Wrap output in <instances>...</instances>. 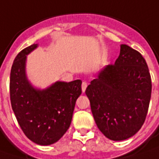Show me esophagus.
<instances>
[{"label": "esophagus", "mask_w": 159, "mask_h": 159, "mask_svg": "<svg viewBox=\"0 0 159 159\" xmlns=\"http://www.w3.org/2000/svg\"><path fill=\"white\" fill-rule=\"evenodd\" d=\"M86 87H87V83H85V82H83V84H82V92H83V93H84V92H85Z\"/></svg>", "instance_id": "obj_1"}]
</instances>
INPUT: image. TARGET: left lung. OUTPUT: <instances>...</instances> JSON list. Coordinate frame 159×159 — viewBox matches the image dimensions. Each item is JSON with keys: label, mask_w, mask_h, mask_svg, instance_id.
<instances>
[{"label": "left lung", "mask_w": 159, "mask_h": 159, "mask_svg": "<svg viewBox=\"0 0 159 159\" xmlns=\"http://www.w3.org/2000/svg\"><path fill=\"white\" fill-rule=\"evenodd\" d=\"M95 123L112 141L127 140L142 128L151 97V78L142 54L126 44L114 65L100 70L85 91Z\"/></svg>", "instance_id": "1"}]
</instances>
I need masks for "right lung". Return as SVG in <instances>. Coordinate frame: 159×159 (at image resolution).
<instances>
[{
    "instance_id": "right-lung-1",
    "label": "right lung",
    "mask_w": 159,
    "mask_h": 159,
    "mask_svg": "<svg viewBox=\"0 0 159 159\" xmlns=\"http://www.w3.org/2000/svg\"><path fill=\"white\" fill-rule=\"evenodd\" d=\"M36 48L37 43L32 44L14 59L10 80L11 107L25 136L48 146L58 142L70 126L82 81H57L44 89L33 85L26 74V60Z\"/></svg>"
}]
</instances>
